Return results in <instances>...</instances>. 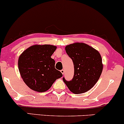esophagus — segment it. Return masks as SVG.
Instances as JSON below:
<instances>
[{
	"instance_id": "1",
	"label": "esophagus",
	"mask_w": 124,
	"mask_h": 124,
	"mask_svg": "<svg viewBox=\"0 0 124 124\" xmlns=\"http://www.w3.org/2000/svg\"><path fill=\"white\" fill-rule=\"evenodd\" d=\"M61 73L63 74V75L64 74V73H65V71H64L63 69H62V70H61Z\"/></svg>"
}]
</instances>
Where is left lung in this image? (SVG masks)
Here are the masks:
<instances>
[{
	"label": "left lung",
	"instance_id": "1",
	"mask_svg": "<svg viewBox=\"0 0 124 124\" xmlns=\"http://www.w3.org/2000/svg\"><path fill=\"white\" fill-rule=\"evenodd\" d=\"M65 50L73 62L74 75L70 81L63 77V82L73 93L87 92L96 85L103 70L100 54L84 43L67 45Z\"/></svg>",
	"mask_w": 124,
	"mask_h": 124
}]
</instances>
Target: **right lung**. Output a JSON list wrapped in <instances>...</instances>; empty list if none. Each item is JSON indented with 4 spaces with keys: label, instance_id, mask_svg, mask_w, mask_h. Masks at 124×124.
I'll return each mask as SVG.
<instances>
[{
    "label": "right lung",
    "instance_id": "add662e5",
    "mask_svg": "<svg viewBox=\"0 0 124 124\" xmlns=\"http://www.w3.org/2000/svg\"><path fill=\"white\" fill-rule=\"evenodd\" d=\"M56 47L54 45H33L24 51L18 59L20 73L24 83L33 90L44 92L62 76L55 68L51 58Z\"/></svg>",
    "mask_w": 124,
    "mask_h": 124
}]
</instances>
